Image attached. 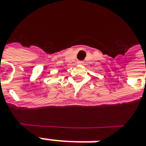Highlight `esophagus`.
<instances>
[{"instance_id": "34e87169", "label": "esophagus", "mask_w": 146, "mask_h": 146, "mask_svg": "<svg viewBox=\"0 0 146 146\" xmlns=\"http://www.w3.org/2000/svg\"><path fill=\"white\" fill-rule=\"evenodd\" d=\"M83 63H84V62H83V61H81V60H79V61H77V64H78V65H82Z\"/></svg>"}]
</instances>
